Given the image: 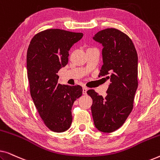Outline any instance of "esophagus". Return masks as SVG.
<instances>
[{
	"label": "esophagus",
	"mask_w": 160,
	"mask_h": 160,
	"mask_svg": "<svg viewBox=\"0 0 160 160\" xmlns=\"http://www.w3.org/2000/svg\"><path fill=\"white\" fill-rule=\"evenodd\" d=\"M87 90H88V89L86 87H83V95H87Z\"/></svg>",
	"instance_id": "esophagus-1"
}]
</instances>
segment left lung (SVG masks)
<instances>
[{"label":"left lung","instance_id":"1","mask_svg":"<svg viewBox=\"0 0 160 160\" xmlns=\"http://www.w3.org/2000/svg\"><path fill=\"white\" fill-rule=\"evenodd\" d=\"M92 38L103 47L99 77L106 76L111 83L106 98L93 89L87 94L92 99L95 128L100 132H112L122 126L132 110L138 88V54L132 40L115 28L99 31Z\"/></svg>","mask_w":160,"mask_h":160}]
</instances>
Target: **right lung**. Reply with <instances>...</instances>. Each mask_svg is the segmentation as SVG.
Listing matches in <instances>:
<instances>
[{"label": "right lung", "instance_id": "right-lung-1", "mask_svg": "<svg viewBox=\"0 0 160 160\" xmlns=\"http://www.w3.org/2000/svg\"><path fill=\"white\" fill-rule=\"evenodd\" d=\"M83 37L82 32L49 29L37 33L27 52V71L30 95L39 115L49 130H68L75 100L82 95L79 85L58 84L57 73L68 62L69 50Z\"/></svg>", "mask_w": 160, "mask_h": 160}]
</instances>
